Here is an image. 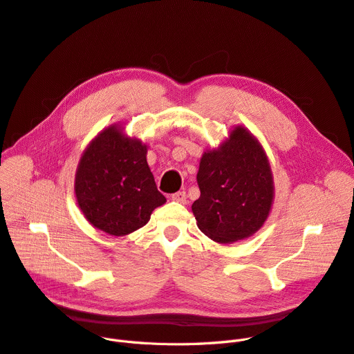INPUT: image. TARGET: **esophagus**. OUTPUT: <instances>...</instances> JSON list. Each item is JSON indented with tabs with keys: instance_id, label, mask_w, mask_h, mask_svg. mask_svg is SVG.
Instances as JSON below:
<instances>
[{
	"instance_id": "34e87169",
	"label": "esophagus",
	"mask_w": 354,
	"mask_h": 354,
	"mask_svg": "<svg viewBox=\"0 0 354 354\" xmlns=\"http://www.w3.org/2000/svg\"><path fill=\"white\" fill-rule=\"evenodd\" d=\"M171 198H172V201H175L178 203H186V194L185 192H176Z\"/></svg>"
}]
</instances>
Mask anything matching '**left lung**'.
I'll list each match as a JSON object with an SVG mask.
<instances>
[{
	"mask_svg": "<svg viewBox=\"0 0 354 354\" xmlns=\"http://www.w3.org/2000/svg\"><path fill=\"white\" fill-rule=\"evenodd\" d=\"M201 196L192 205L198 227L218 243L252 236L268 219L274 186L261 142L243 127L203 152L196 176Z\"/></svg>",
	"mask_w": 354,
	"mask_h": 354,
	"instance_id": "left-lung-1",
	"label": "left lung"
}]
</instances>
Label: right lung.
Here are the masks:
<instances>
[{
    "mask_svg": "<svg viewBox=\"0 0 354 354\" xmlns=\"http://www.w3.org/2000/svg\"><path fill=\"white\" fill-rule=\"evenodd\" d=\"M148 148L111 125L84 151L75 174V196L86 221L111 236L142 227L167 202L147 162Z\"/></svg>",
    "mask_w": 354,
    "mask_h": 354,
    "instance_id": "obj_1",
    "label": "right lung"
}]
</instances>
